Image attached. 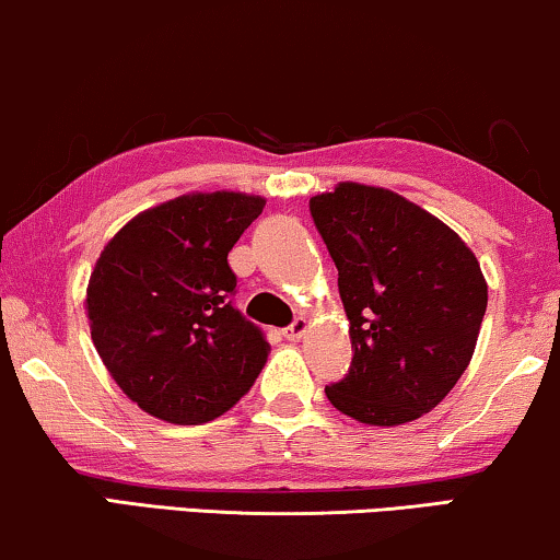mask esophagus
<instances>
[{"label":"esophagus","instance_id":"obj_1","mask_svg":"<svg viewBox=\"0 0 560 560\" xmlns=\"http://www.w3.org/2000/svg\"><path fill=\"white\" fill-rule=\"evenodd\" d=\"M306 327H310V322H306L304 317H299V319L291 322L287 329H283V337H287V340H302Z\"/></svg>","mask_w":560,"mask_h":560}]
</instances>
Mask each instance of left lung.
Listing matches in <instances>:
<instances>
[{
    "label": "left lung",
    "instance_id": "obj_1",
    "mask_svg": "<svg viewBox=\"0 0 560 560\" xmlns=\"http://www.w3.org/2000/svg\"><path fill=\"white\" fill-rule=\"evenodd\" d=\"M337 266L352 365L325 393L370 427H398L436 408L467 370L487 310L477 256L446 223L404 195L340 183L310 200Z\"/></svg>",
    "mask_w": 560,
    "mask_h": 560
}]
</instances>
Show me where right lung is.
Here are the masks:
<instances>
[{
	"label": "right lung",
	"instance_id": "obj_1",
	"mask_svg": "<svg viewBox=\"0 0 560 560\" xmlns=\"http://www.w3.org/2000/svg\"><path fill=\"white\" fill-rule=\"evenodd\" d=\"M246 192H190L131 218L85 289L91 337L116 385L154 419L198 427L250 390L269 342L235 310L228 254L261 215Z\"/></svg>",
	"mask_w": 560,
	"mask_h": 560
}]
</instances>
